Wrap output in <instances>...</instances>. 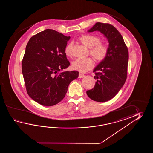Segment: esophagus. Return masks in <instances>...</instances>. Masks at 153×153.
Instances as JSON below:
<instances>
[{
    "mask_svg": "<svg viewBox=\"0 0 153 153\" xmlns=\"http://www.w3.org/2000/svg\"><path fill=\"white\" fill-rule=\"evenodd\" d=\"M84 74H81V73H79V78H84Z\"/></svg>",
    "mask_w": 153,
    "mask_h": 153,
    "instance_id": "34e87169",
    "label": "esophagus"
}]
</instances>
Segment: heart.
Returning a JSON list of instances; mask_svg holds the SVG:
<instances>
[{
  "mask_svg": "<svg viewBox=\"0 0 153 153\" xmlns=\"http://www.w3.org/2000/svg\"><path fill=\"white\" fill-rule=\"evenodd\" d=\"M78 40L88 47L89 49L90 54L95 61L97 62L104 61L107 58L109 49L107 44L100 42L101 39L96 36L91 34H84L79 36ZM72 44L69 43L65 46V55L68 57H72ZM94 62L91 57L86 59H76L72 63V68L74 70L80 73H86L93 68Z\"/></svg>",
  "mask_w": 153,
  "mask_h": 153,
  "instance_id": "b5f03b06",
  "label": "heart"
}]
</instances>
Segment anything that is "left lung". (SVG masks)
Instances as JSON below:
<instances>
[{"mask_svg": "<svg viewBox=\"0 0 153 153\" xmlns=\"http://www.w3.org/2000/svg\"><path fill=\"white\" fill-rule=\"evenodd\" d=\"M96 30L107 38L109 52L107 58L94 69L96 82L86 94L94 101L104 102L114 97L126 80L128 51L123 36L113 25L97 22L88 32Z\"/></svg>", "mask_w": 153, "mask_h": 153, "instance_id": "1", "label": "left lung"}]
</instances>
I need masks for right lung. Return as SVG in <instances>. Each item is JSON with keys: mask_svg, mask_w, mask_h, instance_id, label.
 Here are the masks:
<instances>
[{"mask_svg": "<svg viewBox=\"0 0 153 153\" xmlns=\"http://www.w3.org/2000/svg\"><path fill=\"white\" fill-rule=\"evenodd\" d=\"M70 36L46 29L29 39L22 61L26 91L29 97L42 105L59 103L65 97L71 81L79 72H61L70 63L65 49Z\"/></svg>", "mask_w": 153, "mask_h": 153, "instance_id": "obj_1", "label": "right lung"}]
</instances>
